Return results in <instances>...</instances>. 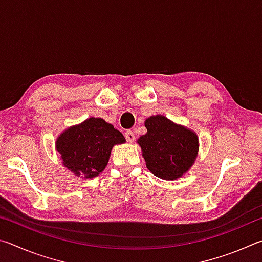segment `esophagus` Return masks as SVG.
I'll use <instances>...</instances> for the list:
<instances>
[{"label":"esophagus","mask_w":262,"mask_h":262,"mask_svg":"<svg viewBox=\"0 0 262 262\" xmlns=\"http://www.w3.org/2000/svg\"><path fill=\"white\" fill-rule=\"evenodd\" d=\"M125 137H126L127 142H133V141L135 140V134L132 130H127L125 133Z\"/></svg>","instance_id":"34e87169"}]
</instances>
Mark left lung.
Returning <instances> with one entry per match:
<instances>
[{
	"label": "left lung",
	"mask_w": 262,
	"mask_h": 262,
	"mask_svg": "<svg viewBox=\"0 0 262 262\" xmlns=\"http://www.w3.org/2000/svg\"><path fill=\"white\" fill-rule=\"evenodd\" d=\"M144 125L148 132L137 143L149 171L164 180L183 177L198 157V135L164 115L150 117Z\"/></svg>",
	"instance_id": "obj_1"
}]
</instances>
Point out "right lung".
<instances>
[{"label":"right lung","mask_w":262,"mask_h":262,"mask_svg":"<svg viewBox=\"0 0 262 262\" xmlns=\"http://www.w3.org/2000/svg\"><path fill=\"white\" fill-rule=\"evenodd\" d=\"M120 132L100 118H89L57 137L55 147L63 165L75 176L94 178L104 171L115 144L125 143Z\"/></svg>","instance_id":"right-lung-1"}]
</instances>
